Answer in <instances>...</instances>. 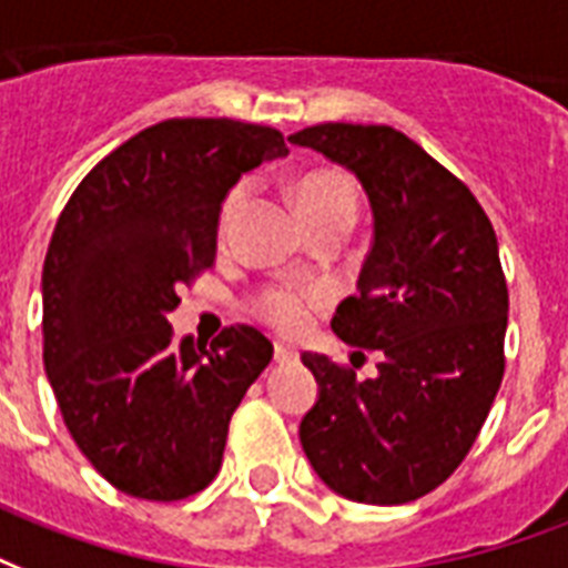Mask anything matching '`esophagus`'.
<instances>
[{"mask_svg": "<svg viewBox=\"0 0 568 568\" xmlns=\"http://www.w3.org/2000/svg\"><path fill=\"white\" fill-rule=\"evenodd\" d=\"M298 358V353L287 344H275V362L278 364H293Z\"/></svg>", "mask_w": 568, "mask_h": 568, "instance_id": "obj_1", "label": "esophagus"}]
</instances>
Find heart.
Wrapping results in <instances>:
<instances>
[{"label":"heart","instance_id":"heart-1","mask_svg":"<svg viewBox=\"0 0 568 568\" xmlns=\"http://www.w3.org/2000/svg\"><path fill=\"white\" fill-rule=\"evenodd\" d=\"M298 206L307 224L323 222H349L353 224L355 210H358V192L355 183L341 171H311L298 180L296 186ZM245 201V186H234L227 192L222 204V224H227L240 213ZM328 305V290L323 284H298V281H278L263 287L252 302V311L263 323L272 325L281 334L302 332L316 311Z\"/></svg>","mask_w":568,"mask_h":568}]
</instances>
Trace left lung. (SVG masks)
Here are the masks:
<instances>
[{
  "instance_id": "left-lung-1",
  "label": "left lung",
  "mask_w": 568,
  "mask_h": 568,
  "mask_svg": "<svg viewBox=\"0 0 568 568\" xmlns=\"http://www.w3.org/2000/svg\"><path fill=\"white\" fill-rule=\"evenodd\" d=\"M290 142L346 165L371 197L373 248L332 328L382 358L362 382L328 355H302L320 399L298 438L337 495L408 504L463 465L504 379L498 236L471 189L394 126L316 124Z\"/></svg>"
}]
</instances>
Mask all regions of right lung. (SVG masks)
Wrapping results in <instances>:
<instances>
[{
  "label": "right lung",
  "instance_id": "right-lung-1",
  "mask_svg": "<svg viewBox=\"0 0 568 568\" xmlns=\"http://www.w3.org/2000/svg\"><path fill=\"white\" fill-rule=\"evenodd\" d=\"M275 126L169 118L103 156L61 210L43 261V367L64 426L124 495L183 500L222 468L227 426L272 362L254 325L174 344L178 290L215 263L227 189L284 156Z\"/></svg>",
  "mask_w": 568,
  "mask_h": 568
}]
</instances>
